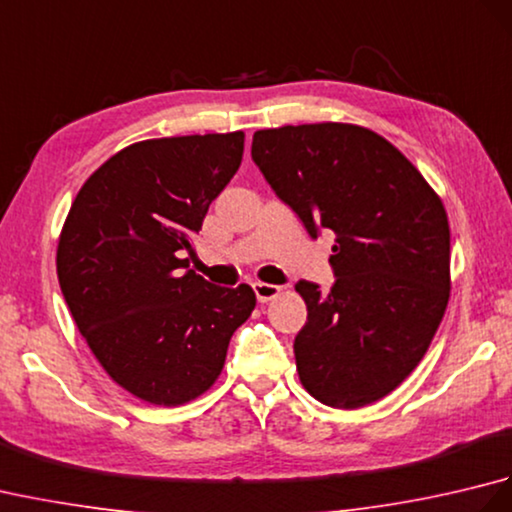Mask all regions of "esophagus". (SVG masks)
Listing matches in <instances>:
<instances>
[{
  "instance_id": "34e87169",
  "label": "esophagus",
  "mask_w": 512,
  "mask_h": 512,
  "mask_svg": "<svg viewBox=\"0 0 512 512\" xmlns=\"http://www.w3.org/2000/svg\"><path fill=\"white\" fill-rule=\"evenodd\" d=\"M253 290H255V297H257L259 303H266V301H270V299H275V297L279 295V292H281L279 286H275V284H264V281H255Z\"/></svg>"
}]
</instances>
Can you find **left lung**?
<instances>
[{
	"instance_id": "8db88e82",
	"label": "left lung",
	"mask_w": 512,
	"mask_h": 512,
	"mask_svg": "<svg viewBox=\"0 0 512 512\" xmlns=\"http://www.w3.org/2000/svg\"><path fill=\"white\" fill-rule=\"evenodd\" d=\"M253 162L312 239L332 231L334 286H295L308 321L295 339L303 387L358 409L405 380L449 303L451 235L442 200L372 129L286 125L253 136Z\"/></svg>"
}]
</instances>
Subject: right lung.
I'll list each match as a JSON object with an SVG mask.
<instances>
[{"label":"right lung","mask_w":512,"mask_h":512,"mask_svg":"<svg viewBox=\"0 0 512 512\" xmlns=\"http://www.w3.org/2000/svg\"><path fill=\"white\" fill-rule=\"evenodd\" d=\"M244 134L129 145L83 184L57 250L76 328L118 385L151 405L198 398L220 376L255 292L189 268L193 235L239 169Z\"/></svg>","instance_id":"add662e5"}]
</instances>
